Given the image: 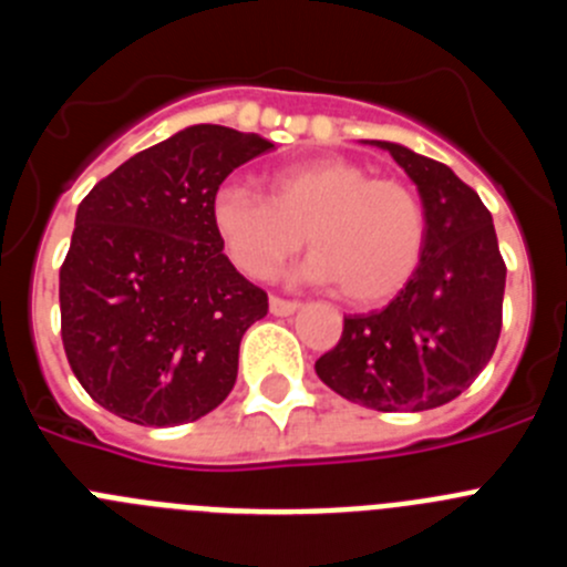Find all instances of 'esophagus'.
Wrapping results in <instances>:
<instances>
[{"label":"esophagus","instance_id":"obj_1","mask_svg":"<svg viewBox=\"0 0 567 567\" xmlns=\"http://www.w3.org/2000/svg\"><path fill=\"white\" fill-rule=\"evenodd\" d=\"M298 300H287V298H278V295H272L269 298V312L278 315V318H287V315H295L298 312Z\"/></svg>","mask_w":567,"mask_h":567}]
</instances>
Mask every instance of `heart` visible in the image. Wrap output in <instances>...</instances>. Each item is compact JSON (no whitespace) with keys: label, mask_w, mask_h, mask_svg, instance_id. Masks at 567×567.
<instances>
[{"label":"heart","mask_w":567,"mask_h":567,"mask_svg":"<svg viewBox=\"0 0 567 567\" xmlns=\"http://www.w3.org/2000/svg\"><path fill=\"white\" fill-rule=\"evenodd\" d=\"M209 221L224 252L249 278H272L300 249L312 258L303 278L338 284L352 303H383L417 272L425 249V209L417 193L346 158L280 167L269 198L224 182L209 198Z\"/></svg>","instance_id":"heart-1"}]
</instances>
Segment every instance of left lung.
I'll return each mask as SVG.
<instances>
[{
	"instance_id": "8db88e82",
	"label": "left lung",
	"mask_w": 567,
	"mask_h": 567,
	"mask_svg": "<svg viewBox=\"0 0 567 567\" xmlns=\"http://www.w3.org/2000/svg\"><path fill=\"white\" fill-rule=\"evenodd\" d=\"M363 144L392 153L417 187L429 227L423 260L389 307L343 318L338 346L315 372L374 412H425L463 394L497 349L505 264L491 213L452 167L403 144Z\"/></svg>"
}]
</instances>
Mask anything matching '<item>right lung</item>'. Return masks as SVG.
<instances>
[{
    "label": "right lung",
    "mask_w": 567,
    "mask_h": 567,
    "mask_svg": "<svg viewBox=\"0 0 567 567\" xmlns=\"http://www.w3.org/2000/svg\"><path fill=\"white\" fill-rule=\"evenodd\" d=\"M275 144L193 124L90 189L59 272L62 343L84 392L138 425H182L227 400L264 289L224 255L215 187Z\"/></svg>",
    "instance_id": "obj_1"
}]
</instances>
